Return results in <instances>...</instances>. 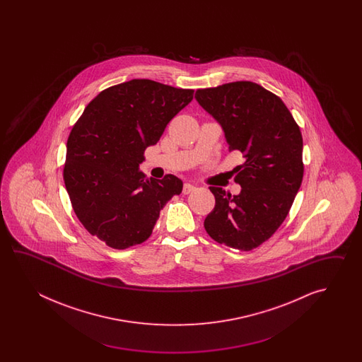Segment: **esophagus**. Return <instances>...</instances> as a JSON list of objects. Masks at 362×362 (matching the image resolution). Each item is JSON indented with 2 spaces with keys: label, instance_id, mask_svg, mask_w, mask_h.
<instances>
[{
  "label": "esophagus",
  "instance_id": "34e87169",
  "mask_svg": "<svg viewBox=\"0 0 362 362\" xmlns=\"http://www.w3.org/2000/svg\"><path fill=\"white\" fill-rule=\"evenodd\" d=\"M195 190V186L192 184H185L184 189H182V192H184L185 195L186 194H190V192H194Z\"/></svg>",
  "mask_w": 362,
  "mask_h": 362
}]
</instances>
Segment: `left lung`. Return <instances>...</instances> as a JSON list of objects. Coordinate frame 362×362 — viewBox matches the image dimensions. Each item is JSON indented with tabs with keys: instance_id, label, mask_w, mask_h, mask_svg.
I'll use <instances>...</instances> for the list:
<instances>
[{
	"instance_id": "8db88e82",
	"label": "left lung",
	"mask_w": 362,
	"mask_h": 362,
	"mask_svg": "<svg viewBox=\"0 0 362 362\" xmlns=\"http://www.w3.org/2000/svg\"><path fill=\"white\" fill-rule=\"evenodd\" d=\"M195 100L246 159L235 168L238 195L209 187L216 204L204 228L217 243L251 251L277 231L300 189V128L279 97L251 81L198 89Z\"/></svg>"
}]
</instances>
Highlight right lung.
I'll return each mask as SVG.
<instances>
[{"instance_id": "obj_1", "label": "right lung", "mask_w": 362, "mask_h": 362, "mask_svg": "<svg viewBox=\"0 0 362 362\" xmlns=\"http://www.w3.org/2000/svg\"><path fill=\"white\" fill-rule=\"evenodd\" d=\"M147 78L110 86L86 106L67 139L63 180L80 223L108 247L124 250L145 242L159 214L182 181L173 175L146 178L144 153L192 100Z\"/></svg>"}]
</instances>
